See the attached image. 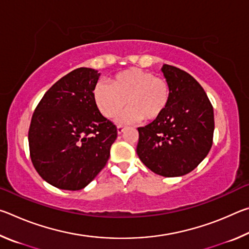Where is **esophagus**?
Listing matches in <instances>:
<instances>
[{
    "instance_id": "1",
    "label": "esophagus",
    "mask_w": 249,
    "mask_h": 249,
    "mask_svg": "<svg viewBox=\"0 0 249 249\" xmlns=\"http://www.w3.org/2000/svg\"><path fill=\"white\" fill-rule=\"evenodd\" d=\"M124 129H125V126H123V125H119V126H117V133H119V134L123 133Z\"/></svg>"
}]
</instances>
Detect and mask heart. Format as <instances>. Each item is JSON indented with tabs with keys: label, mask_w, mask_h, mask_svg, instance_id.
Listing matches in <instances>:
<instances>
[{
	"label": "heart",
	"mask_w": 249,
	"mask_h": 249,
	"mask_svg": "<svg viewBox=\"0 0 249 249\" xmlns=\"http://www.w3.org/2000/svg\"><path fill=\"white\" fill-rule=\"evenodd\" d=\"M94 101L102 115L113 119L125 107L119 122L130 123L144 119L157 120L170 102L171 88L165 78L150 71L130 68L113 77L111 84L99 82L93 90Z\"/></svg>",
	"instance_id": "heart-1"
}]
</instances>
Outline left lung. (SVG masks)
I'll return each mask as SVG.
<instances>
[{"label": "left lung", "mask_w": 249, "mask_h": 249, "mask_svg": "<svg viewBox=\"0 0 249 249\" xmlns=\"http://www.w3.org/2000/svg\"><path fill=\"white\" fill-rule=\"evenodd\" d=\"M161 71L171 88L170 102L161 116L137 128L136 151L155 174L180 177L199 166L212 147L213 107L192 75L169 65Z\"/></svg>", "instance_id": "1"}]
</instances>
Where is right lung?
Masks as SVG:
<instances>
[{
  "label": "right lung",
  "instance_id": "right-lung-1",
  "mask_svg": "<svg viewBox=\"0 0 249 249\" xmlns=\"http://www.w3.org/2000/svg\"><path fill=\"white\" fill-rule=\"evenodd\" d=\"M100 73L71 71L46 92L28 130L34 167L46 182L61 190L86 188L107 165L117 128L101 114L93 90Z\"/></svg>",
  "mask_w": 249,
  "mask_h": 249
}]
</instances>
